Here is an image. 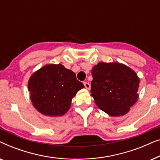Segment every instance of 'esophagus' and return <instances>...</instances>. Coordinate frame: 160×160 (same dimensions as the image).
<instances>
[{
	"label": "esophagus",
	"mask_w": 160,
	"mask_h": 160,
	"mask_svg": "<svg viewBox=\"0 0 160 160\" xmlns=\"http://www.w3.org/2000/svg\"><path fill=\"white\" fill-rule=\"evenodd\" d=\"M84 85L85 88H86V89H90V87H91V86H90V84H89V82H84Z\"/></svg>",
	"instance_id": "obj_1"
}]
</instances>
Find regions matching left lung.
<instances>
[{"label":"left lung","mask_w":160,"mask_h":160,"mask_svg":"<svg viewBox=\"0 0 160 160\" xmlns=\"http://www.w3.org/2000/svg\"><path fill=\"white\" fill-rule=\"evenodd\" d=\"M91 93L98 108L111 117L128 113L138 99L140 79L119 62H99L92 70Z\"/></svg>","instance_id":"left-lung-1"}]
</instances>
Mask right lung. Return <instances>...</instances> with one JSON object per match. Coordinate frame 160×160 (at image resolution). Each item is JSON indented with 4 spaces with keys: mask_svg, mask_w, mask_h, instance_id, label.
<instances>
[{
    "mask_svg": "<svg viewBox=\"0 0 160 160\" xmlns=\"http://www.w3.org/2000/svg\"><path fill=\"white\" fill-rule=\"evenodd\" d=\"M84 87L75 73L61 64L45 65L35 72L28 82L33 106L41 113L50 117L64 115L73 98Z\"/></svg>",
    "mask_w": 160,
    "mask_h": 160,
    "instance_id": "1",
    "label": "right lung"
}]
</instances>
